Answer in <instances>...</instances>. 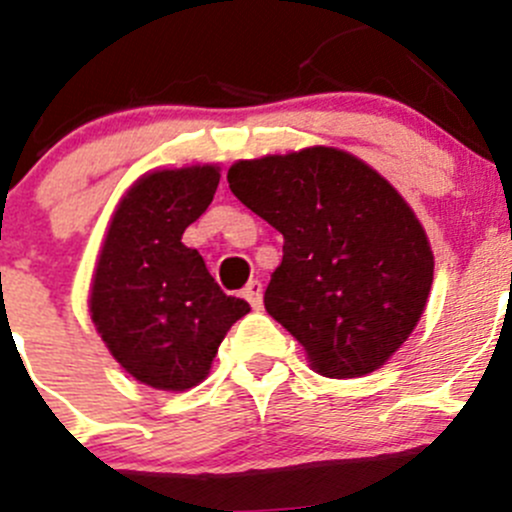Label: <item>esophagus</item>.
I'll list each match as a JSON object with an SVG mask.
<instances>
[{
    "mask_svg": "<svg viewBox=\"0 0 512 512\" xmlns=\"http://www.w3.org/2000/svg\"><path fill=\"white\" fill-rule=\"evenodd\" d=\"M242 295H245L247 303H250L255 310L262 308V283L260 280H250V283L245 285V290H242Z\"/></svg>",
    "mask_w": 512,
    "mask_h": 512,
    "instance_id": "1",
    "label": "esophagus"
}]
</instances>
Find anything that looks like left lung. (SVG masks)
I'll return each mask as SVG.
<instances>
[{"label": "left lung", "mask_w": 512, "mask_h": 512, "mask_svg": "<svg viewBox=\"0 0 512 512\" xmlns=\"http://www.w3.org/2000/svg\"><path fill=\"white\" fill-rule=\"evenodd\" d=\"M229 189L283 234L265 310L331 379L376 371L407 341L432 288L427 234L394 186L346 151L237 161Z\"/></svg>", "instance_id": "8db88e82"}]
</instances>
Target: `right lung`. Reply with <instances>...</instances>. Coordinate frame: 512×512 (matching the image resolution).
Listing matches in <instances>:
<instances>
[{
  "label": "right lung",
  "instance_id": "1",
  "mask_svg": "<svg viewBox=\"0 0 512 512\" xmlns=\"http://www.w3.org/2000/svg\"><path fill=\"white\" fill-rule=\"evenodd\" d=\"M217 184L214 166L146 174L118 204L100 250L90 293L95 328L118 364L154 389L197 386L232 323L250 313L181 242Z\"/></svg>",
  "mask_w": 512,
  "mask_h": 512
}]
</instances>
